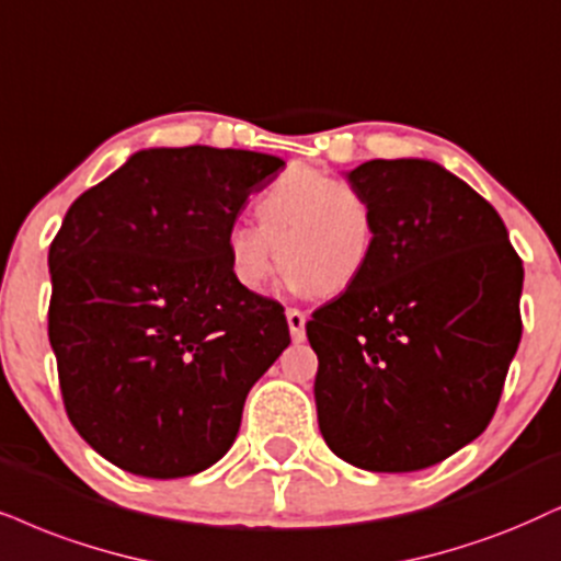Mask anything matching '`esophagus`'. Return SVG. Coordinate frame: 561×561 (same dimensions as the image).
I'll list each match as a JSON object with an SVG mask.
<instances>
[{
    "label": "esophagus",
    "mask_w": 561,
    "mask_h": 561,
    "mask_svg": "<svg viewBox=\"0 0 561 561\" xmlns=\"http://www.w3.org/2000/svg\"><path fill=\"white\" fill-rule=\"evenodd\" d=\"M305 318L302 310L297 308H287V325H289V333H293V342H302L305 339Z\"/></svg>",
    "instance_id": "34e87169"
}]
</instances>
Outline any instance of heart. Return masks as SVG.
Here are the masks:
<instances>
[{"label":"heart","instance_id":"heart-1","mask_svg":"<svg viewBox=\"0 0 561 561\" xmlns=\"http://www.w3.org/2000/svg\"><path fill=\"white\" fill-rule=\"evenodd\" d=\"M256 225H236L225 238L232 279L261 293L279 253L287 287L336 297L350 293L378 251L373 202L336 175L293 168L261 191L253 204ZM277 248L274 249L273 245Z\"/></svg>","mask_w":561,"mask_h":561}]
</instances>
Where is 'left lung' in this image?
I'll use <instances>...</instances> for the list:
<instances>
[{
	"instance_id": "left-lung-1",
	"label": "left lung",
	"mask_w": 561,
	"mask_h": 561,
	"mask_svg": "<svg viewBox=\"0 0 561 561\" xmlns=\"http://www.w3.org/2000/svg\"><path fill=\"white\" fill-rule=\"evenodd\" d=\"M378 217L357 287L305 323L325 445L365 471L435 466L477 439L520 344L523 261L469 183L430 160L346 173Z\"/></svg>"
}]
</instances>
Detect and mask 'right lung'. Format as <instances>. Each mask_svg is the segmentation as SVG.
<instances>
[{
	"mask_svg": "<svg viewBox=\"0 0 561 561\" xmlns=\"http://www.w3.org/2000/svg\"><path fill=\"white\" fill-rule=\"evenodd\" d=\"M282 168L248 150H141L64 217L48 342L69 422L118 469L179 479L217 463L289 346L285 308L245 293L225 256L248 196Z\"/></svg>",
	"mask_w": 561,
	"mask_h": 561,
	"instance_id": "1",
	"label": "right lung"
}]
</instances>
